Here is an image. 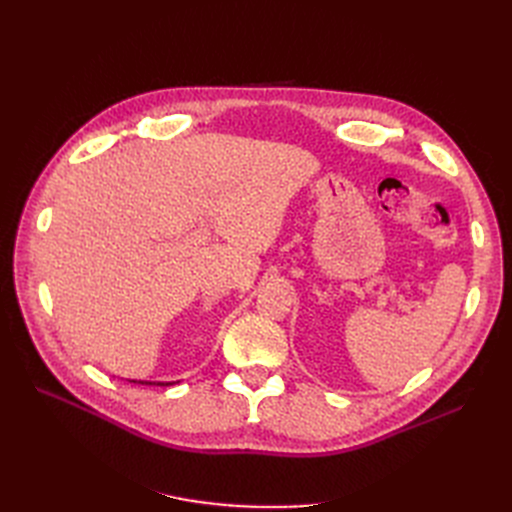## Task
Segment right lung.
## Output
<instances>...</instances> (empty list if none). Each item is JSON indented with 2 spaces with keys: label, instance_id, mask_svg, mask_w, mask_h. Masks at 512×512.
Listing matches in <instances>:
<instances>
[{
  "label": "right lung",
  "instance_id": "right-lung-1",
  "mask_svg": "<svg viewBox=\"0 0 512 512\" xmlns=\"http://www.w3.org/2000/svg\"><path fill=\"white\" fill-rule=\"evenodd\" d=\"M130 382H136V380H130ZM138 384H156V386H168V384H173V382H138Z\"/></svg>",
  "mask_w": 512,
  "mask_h": 512
}]
</instances>
